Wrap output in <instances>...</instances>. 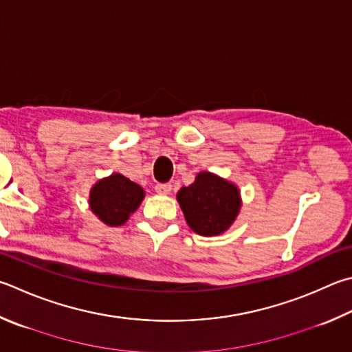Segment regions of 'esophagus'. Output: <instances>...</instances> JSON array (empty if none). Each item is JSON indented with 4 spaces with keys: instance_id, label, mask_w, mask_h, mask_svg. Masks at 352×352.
<instances>
[{
    "instance_id": "1",
    "label": "esophagus",
    "mask_w": 352,
    "mask_h": 352,
    "mask_svg": "<svg viewBox=\"0 0 352 352\" xmlns=\"http://www.w3.org/2000/svg\"><path fill=\"white\" fill-rule=\"evenodd\" d=\"M172 190V184L170 183H158L155 184V192L160 195H168Z\"/></svg>"
}]
</instances>
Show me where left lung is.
I'll list each match as a JSON object with an SVG mask.
<instances>
[{"label":"left lung","mask_w":352,"mask_h":352,"mask_svg":"<svg viewBox=\"0 0 352 352\" xmlns=\"http://www.w3.org/2000/svg\"><path fill=\"white\" fill-rule=\"evenodd\" d=\"M177 200L189 228L203 237L228 231L241 208L239 188L206 170L200 172L192 184L178 190Z\"/></svg>","instance_id":"8db88e82"}]
</instances>
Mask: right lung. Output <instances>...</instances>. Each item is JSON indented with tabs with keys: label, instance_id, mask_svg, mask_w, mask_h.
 Segmentation results:
<instances>
[{
	"label": "right lung",
	"instance_id": "add662e5",
	"mask_svg": "<svg viewBox=\"0 0 352 352\" xmlns=\"http://www.w3.org/2000/svg\"><path fill=\"white\" fill-rule=\"evenodd\" d=\"M144 198L140 184L121 174H112L98 180L89 194L92 212L107 226H121L129 220Z\"/></svg>",
	"mask_w": 352,
	"mask_h": 352
}]
</instances>
